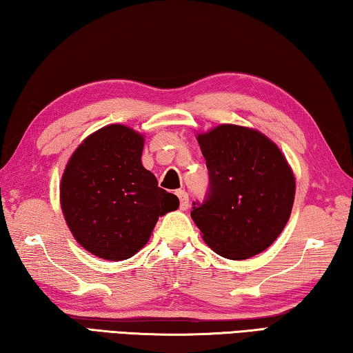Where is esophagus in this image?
<instances>
[{
    "label": "esophagus",
    "instance_id": "esophagus-1",
    "mask_svg": "<svg viewBox=\"0 0 353 353\" xmlns=\"http://www.w3.org/2000/svg\"><path fill=\"white\" fill-rule=\"evenodd\" d=\"M176 194H177V198H179V202H181V208H182V210H187L188 204H190L187 191H185V190H179Z\"/></svg>",
    "mask_w": 353,
    "mask_h": 353
}]
</instances>
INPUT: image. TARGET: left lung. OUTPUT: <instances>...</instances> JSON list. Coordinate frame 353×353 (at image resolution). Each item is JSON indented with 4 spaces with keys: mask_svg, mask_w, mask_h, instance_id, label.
<instances>
[{
    "mask_svg": "<svg viewBox=\"0 0 353 353\" xmlns=\"http://www.w3.org/2000/svg\"><path fill=\"white\" fill-rule=\"evenodd\" d=\"M198 141L210 187L191 218L218 255L246 260L277 240L288 223L296 181L280 149L255 129L221 124Z\"/></svg>",
    "mask_w": 353,
    "mask_h": 353,
    "instance_id": "1",
    "label": "left lung"
}]
</instances>
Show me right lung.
<instances>
[{
    "mask_svg": "<svg viewBox=\"0 0 353 353\" xmlns=\"http://www.w3.org/2000/svg\"><path fill=\"white\" fill-rule=\"evenodd\" d=\"M145 139L123 124L88 135L68 160L61 207L76 241L99 259L119 261L148 243L159 216L179 199L141 165Z\"/></svg>",
    "mask_w": 353,
    "mask_h": 353,
    "instance_id": "1",
    "label": "right lung"
}]
</instances>
